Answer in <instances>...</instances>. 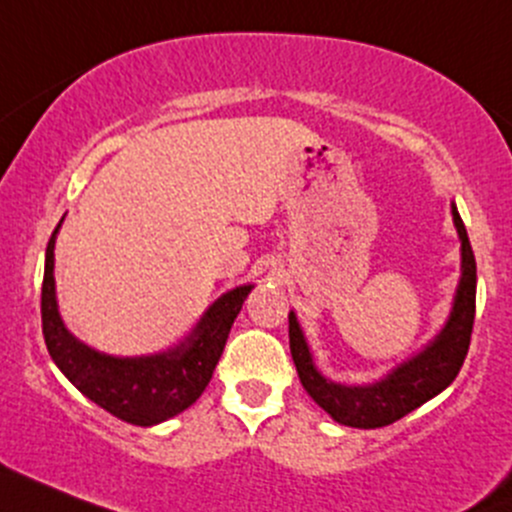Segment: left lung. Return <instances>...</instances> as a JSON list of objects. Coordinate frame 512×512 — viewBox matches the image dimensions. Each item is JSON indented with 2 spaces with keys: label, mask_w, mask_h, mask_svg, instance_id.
Here are the masks:
<instances>
[{
  "label": "left lung",
  "mask_w": 512,
  "mask_h": 512,
  "mask_svg": "<svg viewBox=\"0 0 512 512\" xmlns=\"http://www.w3.org/2000/svg\"><path fill=\"white\" fill-rule=\"evenodd\" d=\"M452 221L462 243V277L454 291L445 325L423 350L403 359L381 379L369 381V384H340V381L328 379L313 362L299 318L294 311L289 313V347L303 389L335 423L362 430L384 428L435 398L457 379L466 350H469L471 328H474L476 260L454 201Z\"/></svg>",
  "instance_id": "obj_1"
}]
</instances>
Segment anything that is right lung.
<instances>
[{
    "label": "right lung",
    "mask_w": 512,
    "mask_h": 512,
    "mask_svg": "<svg viewBox=\"0 0 512 512\" xmlns=\"http://www.w3.org/2000/svg\"><path fill=\"white\" fill-rule=\"evenodd\" d=\"M60 226L63 221L58 223L48 243L41 291L43 338L53 362L89 401L131 425L150 428L187 411L209 386L233 320L238 318L255 284H240L218 296L192 333L170 350L136 357L106 355L75 338L60 316L53 274L55 238Z\"/></svg>",
    "instance_id": "obj_1"
}]
</instances>
